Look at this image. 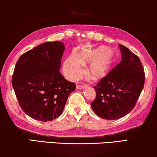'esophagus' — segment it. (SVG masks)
Listing matches in <instances>:
<instances>
[{"instance_id":"esophagus-1","label":"esophagus","mask_w":157,"mask_h":157,"mask_svg":"<svg viewBox=\"0 0 157 157\" xmlns=\"http://www.w3.org/2000/svg\"><path fill=\"white\" fill-rule=\"evenodd\" d=\"M86 87H87V85H86V84H84L82 82H78L76 84V88L78 90L84 89V88H85Z\"/></svg>"}]
</instances>
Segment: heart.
I'll return each mask as SVG.
<instances>
[{
    "mask_svg": "<svg viewBox=\"0 0 157 157\" xmlns=\"http://www.w3.org/2000/svg\"><path fill=\"white\" fill-rule=\"evenodd\" d=\"M114 55L113 50L105 46L83 48L77 57L72 55L67 57L63 65L64 73L69 79L75 80L83 74L82 65L91 61L87 69V74L93 79H101L107 73Z\"/></svg>",
    "mask_w": 157,
    "mask_h": 157,
    "instance_id": "obj_1",
    "label": "heart"
}]
</instances>
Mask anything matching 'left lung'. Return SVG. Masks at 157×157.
Masks as SVG:
<instances>
[{"label":"left lung","mask_w":157,"mask_h":157,"mask_svg":"<svg viewBox=\"0 0 157 157\" xmlns=\"http://www.w3.org/2000/svg\"><path fill=\"white\" fill-rule=\"evenodd\" d=\"M122 61L94 88V113L105 120L122 118L134 109L144 85L145 75L140 59L131 50L119 45Z\"/></svg>","instance_id":"obj_1"}]
</instances>
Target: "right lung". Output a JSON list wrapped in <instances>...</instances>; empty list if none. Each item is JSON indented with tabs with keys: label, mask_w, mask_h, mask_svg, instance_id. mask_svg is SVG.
<instances>
[{
	"label": "right lung",
	"mask_w": 157,
	"mask_h": 157,
	"mask_svg": "<svg viewBox=\"0 0 157 157\" xmlns=\"http://www.w3.org/2000/svg\"><path fill=\"white\" fill-rule=\"evenodd\" d=\"M65 45L47 42L19 57L12 85L20 107L30 117L41 122L55 120L63 113L75 85L59 72Z\"/></svg>",
	"instance_id": "obj_1"
}]
</instances>
